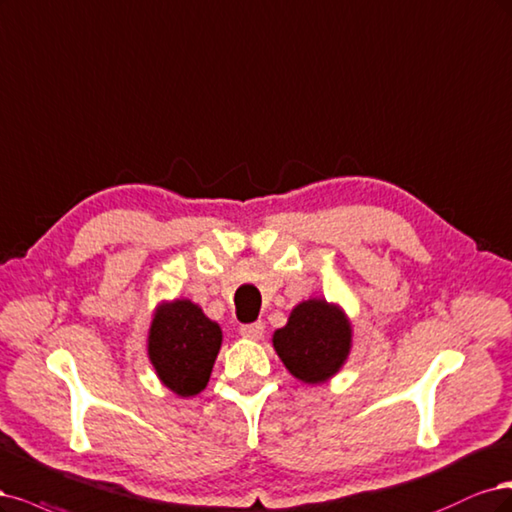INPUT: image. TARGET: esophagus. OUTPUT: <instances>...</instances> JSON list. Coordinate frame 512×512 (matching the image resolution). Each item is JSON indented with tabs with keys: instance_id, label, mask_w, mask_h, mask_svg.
I'll return each mask as SVG.
<instances>
[{
	"instance_id": "34e87169",
	"label": "esophagus",
	"mask_w": 512,
	"mask_h": 512,
	"mask_svg": "<svg viewBox=\"0 0 512 512\" xmlns=\"http://www.w3.org/2000/svg\"><path fill=\"white\" fill-rule=\"evenodd\" d=\"M263 332H266V325H263L261 321L240 325V334H242L244 338H249V340H261V338H263Z\"/></svg>"
}]
</instances>
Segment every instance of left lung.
Here are the masks:
<instances>
[{
	"mask_svg": "<svg viewBox=\"0 0 512 512\" xmlns=\"http://www.w3.org/2000/svg\"><path fill=\"white\" fill-rule=\"evenodd\" d=\"M353 329L340 306L306 300L295 306L285 327L274 332V351L302 383L317 385L332 378L351 353Z\"/></svg>",
	"mask_w": 512,
	"mask_h": 512,
	"instance_id": "left-lung-1",
	"label": "left lung"
}]
</instances>
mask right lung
<instances>
[{"label":"right lung","instance_id":"right-lung-1","mask_svg":"<svg viewBox=\"0 0 512 512\" xmlns=\"http://www.w3.org/2000/svg\"><path fill=\"white\" fill-rule=\"evenodd\" d=\"M221 340L219 323L191 300L163 302L148 329V359L163 385L191 398L206 389Z\"/></svg>","mask_w":512,"mask_h":512}]
</instances>
